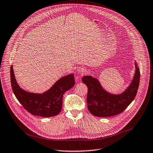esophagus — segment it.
<instances>
[{
	"instance_id": "34e87169",
	"label": "esophagus",
	"mask_w": 153,
	"mask_h": 153,
	"mask_svg": "<svg viewBox=\"0 0 153 153\" xmlns=\"http://www.w3.org/2000/svg\"><path fill=\"white\" fill-rule=\"evenodd\" d=\"M78 72L79 73H83L85 71V68H82V67H80V68H78Z\"/></svg>"
}]
</instances>
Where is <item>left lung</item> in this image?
Returning a JSON list of instances; mask_svg holds the SVG:
<instances>
[{"label": "left lung", "instance_id": "obj_1", "mask_svg": "<svg viewBox=\"0 0 153 153\" xmlns=\"http://www.w3.org/2000/svg\"><path fill=\"white\" fill-rule=\"evenodd\" d=\"M136 73L128 88L119 95L106 92L99 81L91 76H83L82 82L88 87L86 102L90 113L95 116L110 117L122 113L135 98L140 82V70L136 63Z\"/></svg>", "mask_w": 153, "mask_h": 153}]
</instances>
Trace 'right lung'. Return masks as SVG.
Wrapping results in <instances>:
<instances>
[{
    "label": "right lung",
    "instance_id": "obj_1",
    "mask_svg": "<svg viewBox=\"0 0 153 153\" xmlns=\"http://www.w3.org/2000/svg\"><path fill=\"white\" fill-rule=\"evenodd\" d=\"M10 77L13 93L22 106L33 115L46 117L57 115L60 112L63 94L75 84L74 75L71 74L60 79L47 92L34 94L20 88L15 79L13 65Z\"/></svg>",
    "mask_w": 153,
    "mask_h": 153
}]
</instances>
